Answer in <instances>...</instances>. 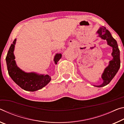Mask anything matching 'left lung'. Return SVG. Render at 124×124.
I'll return each instance as SVG.
<instances>
[{"label":"left lung","instance_id":"obj_1","mask_svg":"<svg viewBox=\"0 0 124 124\" xmlns=\"http://www.w3.org/2000/svg\"><path fill=\"white\" fill-rule=\"evenodd\" d=\"M97 33L99 34V37L103 39L107 40L108 45L113 47V53L111 55L113 56V59L110 61L108 66L105 68L102 74V78L103 80V83L99 86H94L98 87H102L109 84L118 71L120 66V50L116 40L113 38L110 32L107 30L105 27H101L98 30Z\"/></svg>","mask_w":124,"mask_h":124}]
</instances>
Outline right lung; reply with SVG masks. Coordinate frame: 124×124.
<instances>
[{
	"mask_svg": "<svg viewBox=\"0 0 124 124\" xmlns=\"http://www.w3.org/2000/svg\"><path fill=\"white\" fill-rule=\"evenodd\" d=\"M15 43L16 39L10 46L6 57L9 76L16 84L25 91L33 92L42 88L50 82L51 78L48 75H39L35 73H26L18 68L14 60L15 56L13 53ZM61 58L62 54H56L54 58L55 63H57Z\"/></svg>",
	"mask_w": 124,
	"mask_h": 124,
	"instance_id": "add662e5",
	"label": "right lung"
}]
</instances>
